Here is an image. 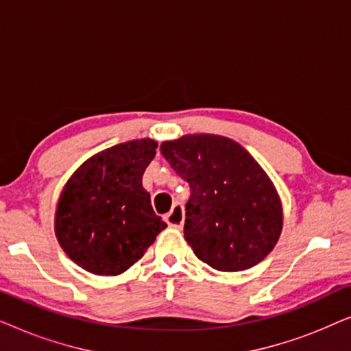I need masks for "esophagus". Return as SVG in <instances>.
Masks as SVG:
<instances>
[{
	"mask_svg": "<svg viewBox=\"0 0 351 351\" xmlns=\"http://www.w3.org/2000/svg\"><path fill=\"white\" fill-rule=\"evenodd\" d=\"M165 220H166V223L169 225V227L182 228V225H184V220H185L184 206H182L180 203H176L174 206H172L171 213H167L165 215Z\"/></svg>",
	"mask_w": 351,
	"mask_h": 351,
	"instance_id": "34e87169",
	"label": "esophagus"
}]
</instances>
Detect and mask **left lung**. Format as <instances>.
I'll return each mask as SVG.
<instances>
[{"label": "left lung", "mask_w": 351, "mask_h": 351, "mask_svg": "<svg viewBox=\"0 0 351 351\" xmlns=\"http://www.w3.org/2000/svg\"><path fill=\"white\" fill-rule=\"evenodd\" d=\"M161 155L190 185L184 234L199 261L241 271L271 252L282 230L281 201L247 150L232 138L193 134L162 142Z\"/></svg>", "instance_id": "left-lung-1"}]
</instances>
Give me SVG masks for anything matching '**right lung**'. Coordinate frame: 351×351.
<instances>
[{"label": "right lung", "instance_id": "obj_1", "mask_svg": "<svg viewBox=\"0 0 351 351\" xmlns=\"http://www.w3.org/2000/svg\"><path fill=\"white\" fill-rule=\"evenodd\" d=\"M156 147L152 138L118 143L84 161L65 184L56 237L86 271L105 276L126 271L167 227L142 186Z\"/></svg>", "mask_w": 351, "mask_h": 351}]
</instances>
